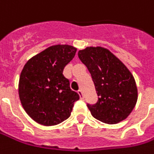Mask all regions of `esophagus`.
Wrapping results in <instances>:
<instances>
[{"instance_id": "esophagus-1", "label": "esophagus", "mask_w": 154, "mask_h": 154, "mask_svg": "<svg viewBox=\"0 0 154 154\" xmlns=\"http://www.w3.org/2000/svg\"><path fill=\"white\" fill-rule=\"evenodd\" d=\"M77 92H78V94H79V96H80L81 99H83V98H84V96H83V93H82V92L81 90H79V91H78Z\"/></svg>"}]
</instances>
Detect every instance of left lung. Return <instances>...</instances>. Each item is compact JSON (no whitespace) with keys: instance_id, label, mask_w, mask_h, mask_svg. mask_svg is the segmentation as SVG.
<instances>
[{"instance_id":"obj_1","label":"left lung","mask_w":154,"mask_h":154,"mask_svg":"<svg viewBox=\"0 0 154 154\" xmlns=\"http://www.w3.org/2000/svg\"><path fill=\"white\" fill-rule=\"evenodd\" d=\"M78 57L88 67L98 97L88 109L97 120L115 124L124 120L136 105L137 89L133 76L118 57L101 47H87Z\"/></svg>"}]
</instances>
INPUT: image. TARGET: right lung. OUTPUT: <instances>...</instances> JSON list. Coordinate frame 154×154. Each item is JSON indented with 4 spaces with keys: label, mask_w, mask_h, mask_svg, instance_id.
Here are the masks:
<instances>
[{
    "label": "right lung",
    "mask_w": 154,
    "mask_h": 154,
    "mask_svg": "<svg viewBox=\"0 0 154 154\" xmlns=\"http://www.w3.org/2000/svg\"><path fill=\"white\" fill-rule=\"evenodd\" d=\"M76 51L68 45L52 46L30 59L21 71L19 97L22 107L42 125L54 126L66 120L79 99L62 74Z\"/></svg>",
    "instance_id": "right-lung-1"
}]
</instances>
